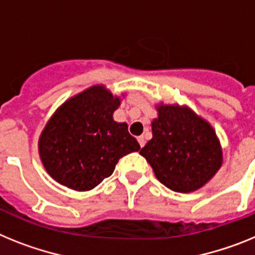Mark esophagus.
I'll list each match as a JSON object with an SVG mask.
<instances>
[{
    "label": "esophagus",
    "mask_w": 255,
    "mask_h": 255,
    "mask_svg": "<svg viewBox=\"0 0 255 255\" xmlns=\"http://www.w3.org/2000/svg\"><path fill=\"white\" fill-rule=\"evenodd\" d=\"M137 141H138V143H140L141 147H143V146H145V137H143V136L137 137Z\"/></svg>",
    "instance_id": "1"
}]
</instances>
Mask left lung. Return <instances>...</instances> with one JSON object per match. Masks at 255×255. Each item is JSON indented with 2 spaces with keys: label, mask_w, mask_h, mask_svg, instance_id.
Returning <instances> with one entry per match:
<instances>
[{
  "label": "left lung",
  "mask_w": 255,
  "mask_h": 255,
  "mask_svg": "<svg viewBox=\"0 0 255 255\" xmlns=\"http://www.w3.org/2000/svg\"><path fill=\"white\" fill-rule=\"evenodd\" d=\"M151 129L152 138L140 154L168 189L195 191L220 169L222 150L213 128L189 108L160 105Z\"/></svg>",
  "instance_id": "8db88e82"
}]
</instances>
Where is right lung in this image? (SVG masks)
Returning <instances> with one entry per match:
<instances>
[{
	"mask_svg": "<svg viewBox=\"0 0 255 255\" xmlns=\"http://www.w3.org/2000/svg\"><path fill=\"white\" fill-rule=\"evenodd\" d=\"M121 100L95 86L63 104L39 138L42 163L55 181L88 191L112 176L119 159L140 145L126 123L113 121Z\"/></svg>",
	"mask_w": 255,
	"mask_h": 255,
	"instance_id": "obj_1",
	"label": "right lung"
}]
</instances>
